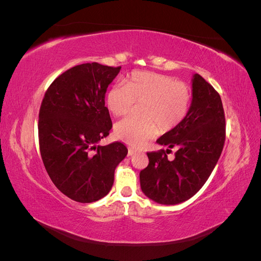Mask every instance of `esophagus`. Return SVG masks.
<instances>
[{
	"instance_id": "34e87169",
	"label": "esophagus",
	"mask_w": 261,
	"mask_h": 261,
	"mask_svg": "<svg viewBox=\"0 0 261 261\" xmlns=\"http://www.w3.org/2000/svg\"><path fill=\"white\" fill-rule=\"evenodd\" d=\"M136 152H138V150L134 149V148H128V155H129V156H132L133 154H135Z\"/></svg>"
}]
</instances>
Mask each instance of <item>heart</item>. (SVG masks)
Returning <instances> with one entry per match:
<instances>
[{
  "instance_id": "obj_1",
  "label": "heart",
  "mask_w": 261,
  "mask_h": 261,
  "mask_svg": "<svg viewBox=\"0 0 261 261\" xmlns=\"http://www.w3.org/2000/svg\"><path fill=\"white\" fill-rule=\"evenodd\" d=\"M141 116L137 120L127 117L116 123L117 138L134 147H141L156 135L158 126L171 130L187 115L191 105L188 87L170 76L152 72H135L123 85H115L107 93L106 105L114 116L128 114L134 103H141Z\"/></svg>"
}]
</instances>
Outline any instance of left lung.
<instances>
[{"label":"left lung","instance_id":"left-lung-1","mask_svg":"<svg viewBox=\"0 0 261 261\" xmlns=\"http://www.w3.org/2000/svg\"><path fill=\"white\" fill-rule=\"evenodd\" d=\"M225 140V117L220 94L199 74L192 78V102L187 115L156 143L169 149L148 152L140 171L143 193L160 204L188 200L206 183L218 163ZM177 148L174 161L166 153Z\"/></svg>","mask_w":261,"mask_h":261}]
</instances>
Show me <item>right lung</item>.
I'll use <instances>...</instances> for the list:
<instances>
[{
    "instance_id": "1",
    "label": "right lung",
    "mask_w": 261,
    "mask_h": 261,
    "mask_svg": "<svg viewBox=\"0 0 261 261\" xmlns=\"http://www.w3.org/2000/svg\"><path fill=\"white\" fill-rule=\"evenodd\" d=\"M120 70L97 62L74 66L51 84L42 100L38 132L43 164L59 191L78 202L107 196L128 152L118 141L98 145L112 128L105 98Z\"/></svg>"
}]
</instances>
